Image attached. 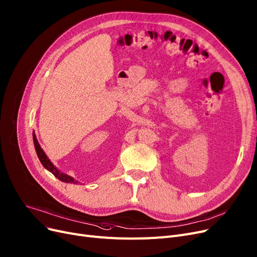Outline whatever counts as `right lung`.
<instances>
[{
    "mask_svg": "<svg viewBox=\"0 0 257 257\" xmlns=\"http://www.w3.org/2000/svg\"><path fill=\"white\" fill-rule=\"evenodd\" d=\"M33 138H34V143H35V148H36L37 155H38V157H39L41 163L43 164V167H44L46 170H48L49 172L53 173L54 175H55L58 179L62 180V181H64V182H74V183H76L77 181H75V179H74L73 177H70V176H68V175H65V174H63V173H60V172L53 166V163H51V162L49 161V159H48L47 156L45 155V153L43 152V150L41 149V147H40V145H39V142H38V140H37V137H36V135H35V133L33 134Z\"/></svg>",
    "mask_w": 257,
    "mask_h": 257,
    "instance_id": "obj_1",
    "label": "right lung"
}]
</instances>
